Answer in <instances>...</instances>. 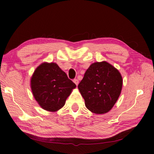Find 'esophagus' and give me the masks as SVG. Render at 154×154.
<instances>
[{"instance_id": "1", "label": "esophagus", "mask_w": 154, "mask_h": 154, "mask_svg": "<svg viewBox=\"0 0 154 154\" xmlns=\"http://www.w3.org/2000/svg\"><path fill=\"white\" fill-rule=\"evenodd\" d=\"M73 82L75 83V84H76L77 86L78 85V84H79V81H78V79H74V80H73Z\"/></svg>"}]
</instances>
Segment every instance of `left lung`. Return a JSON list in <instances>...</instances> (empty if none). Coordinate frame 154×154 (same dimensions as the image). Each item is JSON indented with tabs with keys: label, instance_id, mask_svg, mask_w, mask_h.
<instances>
[{
	"label": "left lung",
	"instance_id": "left-lung-1",
	"mask_svg": "<svg viewBox=\"0 0 154 154\" xmlns=\"http://www.w3.org/2000/svg\"><path fill=\"white\" fill-rule=\"evenodd\" d=\"M123 79L120 72L106 61L92 63L78 85L88 109L95 114L106 113L121 94Z\"/></svg>",
	"mask_w": 154,
	"mask_h": 154
}]
</instances>
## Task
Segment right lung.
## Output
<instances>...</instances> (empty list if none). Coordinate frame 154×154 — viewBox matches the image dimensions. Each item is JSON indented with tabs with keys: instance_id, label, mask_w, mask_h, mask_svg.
I'll list each match as a JSON object with an SVG mask.
<instances>
[{
	"instance_id": "obj_1",
	"label": "right lung",
	"mask_w": 154,
	"mask_h": 154,
	"mask_svg": "<svg viewBox=\"0 0 154 154\" xmlns=\"http://www.w3.org/2000/svg\"><path fill=\"white\" fill-rule=\"evenodd\" d=\"M34 98L41 108L56 112L63 107L76 85L54 62H43L34 71L30 79Z\"/></svg>"
}]
</instances>
